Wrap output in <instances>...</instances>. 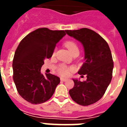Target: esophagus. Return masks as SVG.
Instances as JSON below:
<instances>
[{"mask_svg": "<svg viewBox=\"0 0 127 127\" xmlns=\"http://www.w3.org/2000/svg\"><path fill=\"white\" fill-rule=\"evenodd\" d=\"M60 80H61V81H62V82H65L67 80V79H66V78H60Z\"/></svg>", "mask_w": 127, "mask_h": 127, "instance_id": "34e87169", "label": "esophagus"}]
</instances>
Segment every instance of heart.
I'll list each match as a JSON object with an SVG mask.
<instances>
[{
	"mask_svg": "<svg viewBox=\"0 0 127 127\" xmlns=\"http://www.w3.org/2000/svg\"><path fill=\"white\" fill-rule=\"evenodd\" d=\"M64 45L69 50V51L71 53V54H73L76 51H79V48L77 44L74 41H68L65 42ZM55 52H54L53 55H55ZM74 71V68L72 66H67L64 64H61L58 68L57 73L59 75L63 76V77H66L70 74L71 72Z\"/></svg>",
	"mask_w": 127,
	"mask_h": 127,
	"instance_id": "b5f03b06",
	"label": "heart"
}]
</instances>
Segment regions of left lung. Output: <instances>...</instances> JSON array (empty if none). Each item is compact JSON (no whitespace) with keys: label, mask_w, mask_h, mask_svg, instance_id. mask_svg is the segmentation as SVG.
Returning a JSON list of instances; mask_svg holds the SVG:
<instances>
[{"label":"left lung","mask_w":127,"mask_h":127,"mask_svg":"<svg viewBox=\"0 0 127 127\" xmlns=\"http://www.w3.org/2000/svg\"><path fill=\"white\" fill-rule=\"evenodd\" d=\"M66 33L83 45L85 62L78 73L87 76L86 81L73 79L74 86L69 90V94L78 104L87 106L102 97L111 81V52L106 41L92 30L82 28L66 30Z\"/></svg>","instance_id":"obj_1"}]
</instances>
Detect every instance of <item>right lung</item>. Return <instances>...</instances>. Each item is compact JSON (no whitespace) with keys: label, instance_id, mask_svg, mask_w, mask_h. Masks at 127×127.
I'll use <instances>...</instances> for the list:
<instances>
[{"label":"right lung","instance_id":"obj_1","mask_svg":"<svg viewBox=\"0 0 127 127\" xmlns=\"http://www.w3.org/2000/svg\"><path fill=\"white\" fill-rule=\"evenodd\" d=\"M65 35L64 30L39 28L27 35L18 46L12 62L13 80L18 94L27 101L39 104L53 95L60 78L51 74L43 76L41 68Z\"/></svg>","mask_w":127,"mask_h":127}]
</instances>
